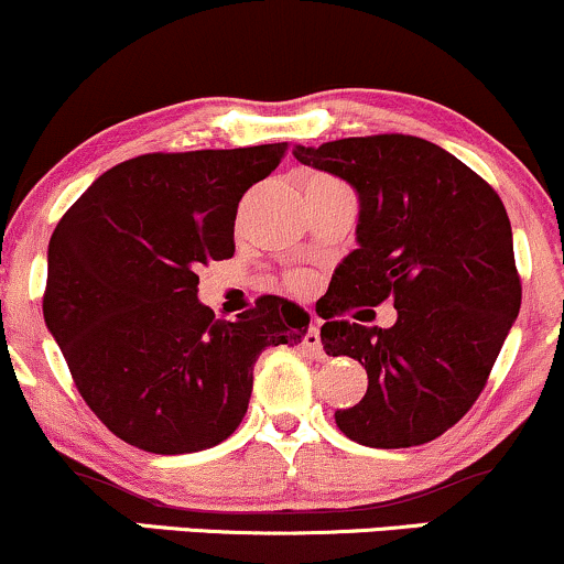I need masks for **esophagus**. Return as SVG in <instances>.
Wrapping results in <instances>:
<instances>
[{"instance_id": "34e87169", "label": "esophagus", "mask_w": 564, "mask_h": 564, "mask_svg": "<svg viewBox=\"0 0 564 564\" xmlns=\"http://www.w3.org/2000/svg\"><path fill=\"white\" fill-rule=\"evenodd\" d=\"M304 349H307L313 358H323V345H321V328L318 323H313V326L307 328V334H304Z\"/></svg>"}]
</instances>
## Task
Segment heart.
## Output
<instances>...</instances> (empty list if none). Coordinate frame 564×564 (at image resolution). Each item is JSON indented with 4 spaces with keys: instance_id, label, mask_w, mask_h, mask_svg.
<instances>
[{
    "instance_id": "obj_1",
    "label": "heart",
    "mask_w": 564,
    "mask_h": 564,
    "mask_svg": "<svg viewBox=\"0 0 564 564\" xmlns=\"http://www.w3.org/2000/svg\"><path fill=\"white\" fill-rule=\"evenodd\" d=\"M286 286H289L291 291H296V294H304V291H310V278L302 275V273H296V275L289 278Z\"/></svg>"
}]
</instances>
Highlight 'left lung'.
<instances>
[{
  "instance_id": "8db88e82",
  "label": "left lung",
  "mask_w": 564,
  "mask_h": 564,
  "mask_svg": "<svg viewBox=\"0 0 564 564\" xmlns=\"http://www.w3.org/2000/svg\"><path fill=\"white\" fill-rule=\"evenodd\" d=\"M294 159L345 180L360 204L358 249L332 278L321 341L366 368L368 390L334 413L336 426L368 448L430 443L480 398L520 313L507 209L480 174L411 134L296 145ZM384 299L399 310L390 329L340 318Z\"/></svg>"
}]
</instances>
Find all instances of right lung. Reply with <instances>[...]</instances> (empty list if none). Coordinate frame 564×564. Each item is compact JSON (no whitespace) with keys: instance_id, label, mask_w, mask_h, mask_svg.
<instances>
[{"instance_id":"obj_1","label":"right lung","mask_w":564,"mask_h":564,"mask_svg":"<svg viewBox=\"0 0 564 564\" xmlns=\"http://www.w3.org/2000/svg\"><path fill=\"white\" fill-rule=\"evenodd\" d=\"M286 142L145 153L102 172L50 238L44 323L84 403L116 437L161 456L228 440L264 347L296 345L310 315L260 296L236 321L198 302V264L236 251L238 200Z\"/></svg>"}]
</instances>
